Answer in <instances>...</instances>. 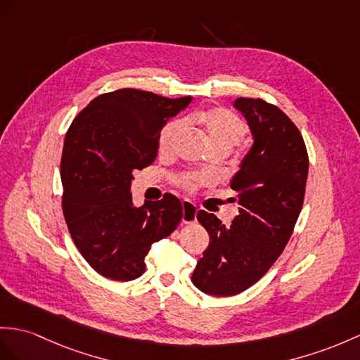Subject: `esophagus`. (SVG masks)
Instances as JSON below:
<instances>
[{
    "mask_svg": "<svg viewBox=\"0 0 360 360\" xmlns=\"http://www.w3.org/2000/svg\"><path fill=\"white\" fill-rule=\"evenodd\" d=\"M181 209H183V215H181V221L185 224L195 223L197 220V209L195 206L191 203V201L185 200L181 201Z\"/></svg>",
    "mask_w": 360,
    "mask_h": 360,
    "instance_id": "obj_1",
    "label": "esophagus"
}]
</instances>
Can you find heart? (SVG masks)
I'll return each mask as SVG.
<instances>
[{
	"label": "heart",
	"mask_w": 360,
	"mask_h": 360,
	"mask_svg": "<svg viewBox=\"0 0 360 360\" xmlns=\"http://www.w3.org/2000/svg\"><path fill=\"white\" fill-rule=\"evenodd\" d=\"M188 122L201 127L207 143L214 151H231L248 133L246 124L226 108H210L194 112L188 117ZM183 129H185V122L181 119H174L165 125L159 136V148L162 153L172 150L175 140L183 133ZM207 183H210V175L207 174H189L180 179V185L188 191H195L198 186L207 185Z\"/></svg>",
	"instance_id": "obj_1"
}]
</instances>
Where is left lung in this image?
<instances>
[{
    "mask_svg": "<svg viewBox=\"0 0 360 360\" xmlns=\"http://www.w3.org/2000/svg\"><path fill=\"white\" fill-rule=\"evenodd\" d=\"M253 145L231 180L238 215L229 227L198 210L209 246L197 262L192 283L203 293L233 296L252 287L281 255L304 203L309 154L293 122L262 99L238 98Z\"/></svg>",
    "mask_w": 360,
    "mask_h": 360,
    "instance_id": "left-lung-1",
    "label": "left lung"
}]
</instances>
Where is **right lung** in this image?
Returning <instances> with one entry per match:
<instances>
[{
    "label": "right lung",
    "mask_w": 360,
    "mask_h": 360,
    "mask_svg": "<svg viewBox=\"0 0 360 360\" xmlns=\"http://www.w3.org/2000/svg\"><path fill=\"white\" fill-rule=\"evenodd\" d=\"M191 101L122 89L93 99L67 131L60 159L64 217L77 250L105 278H139L151 244L181 221L175 195L136 207L129 189L133 171L155 160L166 122Z\"/></svg>",
    "instance_id": "1"
}]
</instances>
